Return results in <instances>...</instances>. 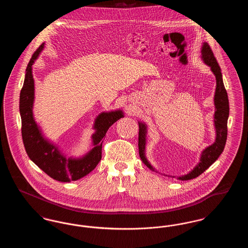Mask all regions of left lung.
<instances>
[{
	"label": "left lung",
	"instance_id": "left-lung-1",
	"mask_svg": "<svg viewBox=\"0 0 248 248\" xmlns=\"http://www.w3.org/2000/svg\"><path fill=\"white\" fill-rule=\"evenodd\" d=\"M202 56L204 63L211 68V71L215 74L216 80H217V87H216V93H215V98H214L215 106H216L214 122H215L217 137H216V141L214 142L211 146L207 147L202 153L200 163L196 165L189 174L178 177L179 180H189V179L199 177L201 174H202L210 165L214 164L217 161V159L220 156V154H222L226 140H227V135H228L227 124H228V117L230 112V107H229L228 94H227V91L225 89L224 83L222 80L221 70L213 54L211 48L207 43L202 44ZM139 126H140V132H139L140 157L144 165L149 167L152 171H155L154 167L148 162L145 156L147 127L142 123H139Z\"/></svg>",
	"mask_w": 248,
	"mask_h": 248
}]
</instances>
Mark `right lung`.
<instances>
[{"instance_id": "1", "label": "right lung", "mask_w": 248, "mask_h": 248, "mask_svg": "<svg viewBox=\"0 0 248 248\" xmlns=\"http://www.w3.org/2000/svg\"><path fill=\"white\" fill-rule=\"evenodd\" d=\"M42 44L33 53L30 60L19 98V111L21 116V134L24 147L30 159L49 177L61 181L70 182L80 179L89 174L101 160L102 140L108 129L119 119L123 118L122 110L102 112L95 119L93 138L94 148L80 159L65 158L58 149L42 136L36 124L32 113L34 100V80L32 76V64L44 48Z\"/></svg>"}]
</instances>
